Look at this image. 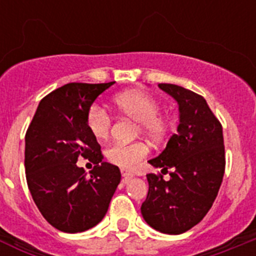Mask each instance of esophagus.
Segmentation results:
<instances>
[{
    "mask_svg": "<svg viewBox=\"0 0 256 256\" xmlns=\"http://www.w3.org/2000/svg\"><path fill=\"white\" fill-rule=\"evenodd\" d=\"M120 172H122V176H123L124 178H132V177H136V176H137L134 172H130V170H128V169L122 168Z\"/></svg>",
    "mask_w": 256,
    "mask_h": 256,
    "instance_id": "obj_1",
    "label": "esophagus"
}]
</instances>
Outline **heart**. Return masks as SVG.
<instances>
[{
    "label": "heart",
    "instance_id": "obj_1",
    "mask_svg": "<svg viewBox=\"0 0 256 256\" xmlns=\"http://www.w3.org/2000/svg\"><path fill=\"white\" fill-rule=\"evenodd\" d=\"M115 110L119 114L137 122L136 132L146 136L154 144L165 141L170 122L165 115L160 114V104L150 94L138 90H130L119 94L112 100ZM87 126L91 134L98 141H102L110 133L112 119L102 108L92 106L87 112ZM148 154V146L144 142L132 144H112L106 148V159L112 164L123 169H134L138 162Z\"/></svg>",
    "mask_w": 256,
    "mask_h": 256
}]
</instances>
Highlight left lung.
Returning <instances> with one entry per match:
<instances>
[{
	"label": "left lung",
	"mask_w": 256,
	"mask_h": 256,
	"mask_svg": "<svg viewBox=\"0 0 256 256\" xmlns=\"http://www.w3.org/2000/svg\"><path fill=\"white\" fill-rule=\"evenodd\" d=\"M159 87L180 105V126L165 150L148 160L170 180L148 174L141 212L154 230L180 234L202 220L218 195L226 169L223 128L202 96L169 83Z\"/></svg>",
	"instance_id": "obj_1"
}]
</instances>
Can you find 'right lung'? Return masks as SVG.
Returning a JSON list of instances; mask_svg holds the SVG:
<instances>
[{
	"mask_svg": "<svg viewBox=\"0 0 256 256\" xmlns=\"http://www.w3.org/2000/svg\"><path fill=\"white\" fill-rule=\"evenodd\" d=\"M115 82L68 83L40 100L26 133L28 188L38 210L56 230L78 234L100 223L120 182L116 165L102 162L87 126V112ZM82 156L95 164L87 176Z\"/></svg>",
	"mask_w": 256,
	"mask_h": 256,
	"instance_id": "1",
	"label": "right lung"
}]
</instances>
